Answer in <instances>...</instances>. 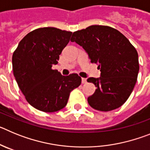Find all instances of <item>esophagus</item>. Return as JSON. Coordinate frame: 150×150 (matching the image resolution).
Instances as JSON below:
<instances>
[{"instance_id": "esophagus-1", "label": "esophagus", "mask_w": 150, "mask_h": 150, "mask_svg": "<svg viewBox=\"0 0 150 150\" xmlns=\"http://www.w3.org/2000/svg\"><path fill=\"white\" fill-rule=\"evenodd\" d=\"M87 83V80L86 78H82V83L83 84H86Z\"/></svg>"}]
</instances>
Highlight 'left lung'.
Returning a JSON list of instances; mask_svg holds the SVG:
<instances>
[{
	"label": "left lung",
	"mask_w": 150,
	"mask_h": 150,
	"mask_svg": "<svg viewBox=\"0 0 150 150\" xmlns=\"http://www.w3.org/2000/svg\"><path fill=\"white\" fill-rule=\"evenodd\" d=\"M76 42L88 54L91 63L98 64L100 78L87 79L97 87L88 98L92 108L110 111L121 107L132 94L139 71L138 54L121 32L106 25H91L73 33Z\"/></svg>",
	"instance_id": "1"
}]
</instances>
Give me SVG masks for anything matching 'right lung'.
<instances>
[{"label": "right lung", "instance_id": "right-lung-1", "mask_svg": "<svg viewBox=\"0 0 150 150\" xmlns=\"http://www.w3.org/2000/svg\"><path fill=\"white\" fill-rule=\"evenodd\" d=\"M71 31L40 28L19 42L12 58L13 75L26 100L36 109L56 112L65 107L74 88L81 84L77 74L62 76L52 69L67 45Z\"/></svg>", "mask_w": 150, "mask_h": 150}]
</instances>
